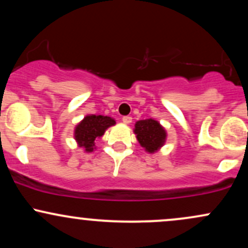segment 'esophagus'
<instances>
[{
	"instance_id": "34e87169",
	"label": "esophagus",
	"mask_w": 248,
	"mask_h": 248,
	"mask_svg": "<svg viewBox=\"0 0 248 248\" xmlns=\"http://www.w3.org/2000/svg\"><path fill=\"white\" fill-rule=\"evenodd\" d=\"M122 122H124V124H129L130 122H132V116H124V118H122Z\"/></svg>"
}]
</instances>
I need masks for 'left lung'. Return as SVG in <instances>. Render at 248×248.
Returning <instances> with one entry per match:
<instances>
[{
  "instance_id": "1",
  "label": "left lung",
  "mask_w": 248,
  "mask_h": 248,
  "mask_svg": "<svg viewBox=\"0 0 248 248\" xmlns=\"http://www.w3.org/2000/svg\"><path fill=\"white\" fill-rule=\"evenodd\" d=\"M134 134L136 135L139 143L144 148L147 153H157L167 141V130L155 119L139 120L134 126Z\"/></svg>"
}]
</instances>
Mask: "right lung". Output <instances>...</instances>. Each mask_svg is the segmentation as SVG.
<instances>
[{
    "label": "right lung",
    "instance_id": "1",
    "mask_svg": "<svg viewBox=\"0 0 248 248\" xmlns=\"http://www.w3.org/2000/svg\"><path fill=\"white\" fill-rule=\"evenodd\" d=\"M115 120L110 116L88 114L75 128V140L85 153H92L96 149L95 141L104 135L109 127L114 126Z\"/></svg>",
    "mask_w": 248,
    "mask_h": 248
}]
</instances>
